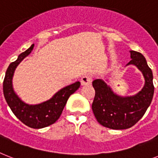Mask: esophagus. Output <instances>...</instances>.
<instances>
[{"label": "esophagus", "mask_w": 158, "mask_h": 158, "mask_svg": "<svg viewBox=\"0 0 158 158\" xmlns=\"http://www.w3.org/2000/svg\"><path fill=\"white\" fill-rule=\"evenodd\" d=\"M92 81V77L90 75H84L80 79V83H81V85H88V84H91Z\"/></svg>", "instance_id": "obj_1"}]
</instances>
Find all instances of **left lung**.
Returning <instances> with one entry per match:
<instances>
[{"label":"left lung","mask_w":158,"mask_h":158,"mask_svg":"<svg viewBox=\"0 0 158 158\" xmlns=\"http://www.w3.org/2000/svg\"><path fill=\"white\" fill-rule=\"evenodd\" d=\"M131 60L128 65H134L144 77V85L141 91L131 97H122L113 92L102 79H95L92 86L95 97L92 105L97 122L101 125L114 130L131 127L141 118L152 102L154 86L152 70L148 67L145 57L139 52L130 51Z\"/></svg>","instance_id":"obj_1"}]
</instances>
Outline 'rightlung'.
I'll return each instance as SVG.
<instances>
[{
  "label": "right lung",
  "instance_id": "add662e5",
  "mask_svg": "<svg viewBox=\"0 0 158 158\" xmlns=\"http://www.w3.org/2000/svg\"><path fill=\"white\" fill-rule=\"evenodd\" d=\"M34 44L19 54L16 61L10 64L3 82L4 97L14 114L29 127L40 129L52 125L60 118L68 98L79 88L80 83L75 82L61 88L48 101L37 105H28L22 101L13 88L14 73L20 62L30 54Z\"/></svg>",
  "mask_w": 158,
  "mask_h": 158
}]
</instances>
